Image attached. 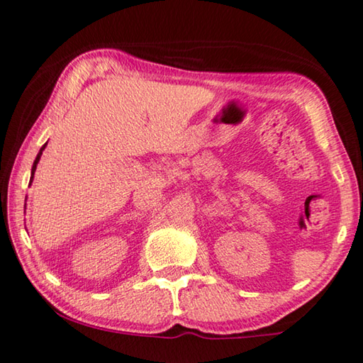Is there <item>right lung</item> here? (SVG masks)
<instances>
[{"mask_svg":"<svg viewBox=\"0 0 363 363\" xmlns=\"http://www.w3.org/2000/svg\"><path fill=\"white\" fill-rule=\"evenodd\" d=\"M45 147H47V143H45V145L42 147V150L38 152V155H37V158H35V161H33V166H32V179H33V172H35V169H37V163H38V160H40V157H42V152L45 150ZM30 179V181H32Z\"/></svg>","mask_w":363,"mask_h":363,"instance_id":"right-lung-1","label":"right lung"}]
</instances>
